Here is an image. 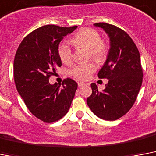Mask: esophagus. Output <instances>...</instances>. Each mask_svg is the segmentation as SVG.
<instances>
[{"label":"esophagus","mask_w":156,"mask_h":156,"mask_svg":"<svg viewBox=\"0 0 156 156\" xmlns=\"http://www.w3.org/2000/svg\"><path fill=\"white\" fill-rule=\"evenodd\" d=\"M85 83L84 82H78V87H79V88H80V87H83V86H85Z\"/></svg>","instance_id":"obj_1"}]
</instances>
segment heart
I'll list each match as a JSON object with an SVG mask.
<instances>
[{"label":"heart","instance_id":"heart-1","mask_svg":"<svg viewBox=\"0 0 156 156\" xmlns=\"http://www.w3.org/2000/svg\"><path fill=\"white\" fill-rule=\"evenodd\" d=\"M70 42L75 46H85L89 48L90 55L98 62L106 60L108 54L109 47L106 41L101 40L100 34L91 28H85L79 30L70 39ZM58 56L65 64H70L73 61V53L68 41H63L58 49ZM93 62L79 63L70 69V74L78 80H86L95 70Z\"/></svg>","mask_w":156,"mask_h":156}]
</instances>
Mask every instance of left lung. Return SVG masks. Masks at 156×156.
Returning <instances> with one entry per match:
<instances>
[{
  "label": "left lung",
  "mask_w": 156,
  "mask_h": 156,
  "mask_svg": "<svg viewBox=\"0 0 156 156\" xmlns=\"http://www.w3.org/2000/svg\"><path fill=\"white\" fill-rule=\"evenodd\" d=\"M94 25L103 29L110 38L107 61L98 74L99 78L109 81L102 91L91 83L92 94L87 102L98 118L114 121L130 111L141 88L144 74L140 52L131 37L120 28L104 22Z\"/></svg>",
  "instance_id": "1"
}]
</instances>
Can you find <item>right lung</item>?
Instances as JSON below:
<instances>
[{
	"instance_id": "1",
	"label": "right lung",
	"mask_w": 156,
	"mask_h": 156,
	"mask_svg": "<svg viewBox=\"0 0 156 156\" xmlns=\"http://www.w3.org/2000/svg\"><path fill=\"white\" fill-rule=\"evenodd\" d=\"M78 26L46 25L29 34L16 52L13 76L16 90L29 111L45 122H56L68 112L78 84L71 78L62 86L49 79L62 66L58 45Z\"/></svg>"
}]
</instances>
